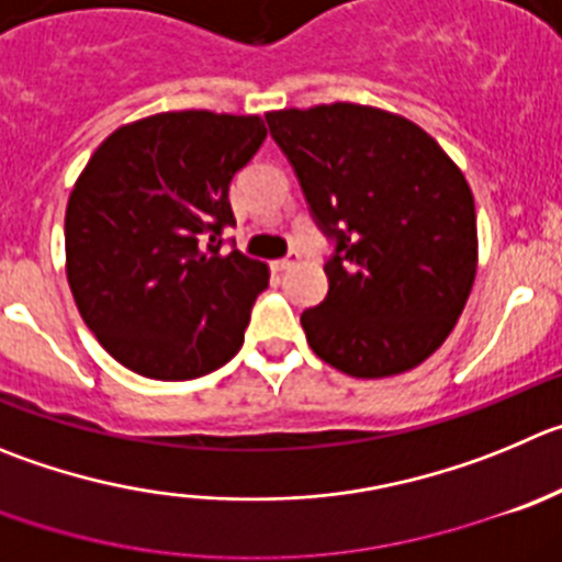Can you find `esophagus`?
<instances>
[{"label": "esophagus", "instance_id": "obj_1", "mask_svg": "<svg viewBox=\"0 0 562 562\" xmlns=\"http://www.w3.org/2000/svg\"><path fill=\"white\" fill-rule=\"evenodd\" d=\"M296 263H299V251H291L288 257H280V260H274V269L277 271H291Z\"/></svg>", "mask_w": 562, "mask_h": 562}]
</instances>
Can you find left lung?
Here are the masks:
<instances>
[{"mask_svg":"<svg viewBox=\"0 0 562 562\" xmlns=\"http://www.w3.org/2000/svg\"><path fill=\"white\" fill-rule=\"evenodd\" d=\"M338 249L329 291L302 313L313 352L360 380L402 374L458 324L476 277L474 193L411 119L333 102L266 113Z\"/></svg>","mask_w":562,"mask_h":562,"instance_id":"left-lung-1","label":"left lung"}]
</instances>
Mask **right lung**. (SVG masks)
Instances as JSON below:
<instances>
[{
  "instance_id": "right-lung-1",
  "label": "right lung",
  "mask_w": 562,
  "mask_h": 562,
  "mask_svg": "<svg viewBox=\"0 0 562 562\" xmlns=\"http://www.w3.org/2000/svg\"><path fill=\"white\" fill-rule=\"evenodd\" d=\"M266 138L260 115L171 110L110 133L66 207V277L82 322L130 371L196 380L244 344L269 266L218 249L229 182Z\"/></svg>"
}]
</instances>
